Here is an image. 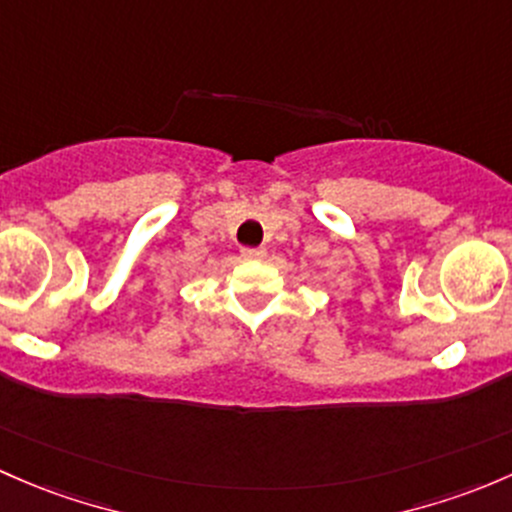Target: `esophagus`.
Returning a JSON list of instances; mask_svg holds the SVG:
<instances>
[{
    "instance_id": "obj_1",
    "label": "esophagus",
    "mask_w": 512,
    "mask_h": 512,
    "mask_svg": "<svg viewBox=\"0 0 512 512\" xmlns=\"http://www.w3.org/2000/svg\"><path fill=\"white\" fill-rule=\"evenodd\" d=\"M263 254H266V249H241L244 258H261Z\"/></svg>"
}]
</instances>
